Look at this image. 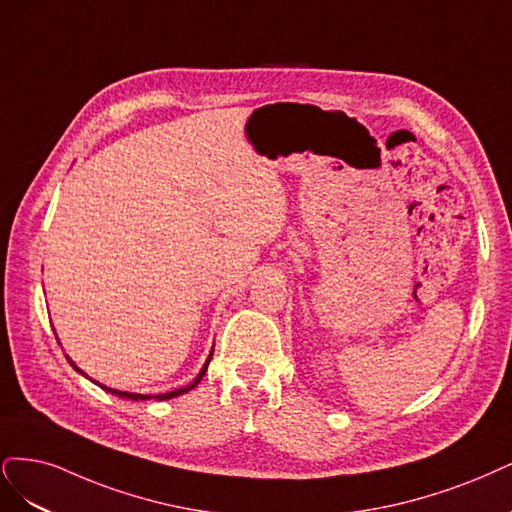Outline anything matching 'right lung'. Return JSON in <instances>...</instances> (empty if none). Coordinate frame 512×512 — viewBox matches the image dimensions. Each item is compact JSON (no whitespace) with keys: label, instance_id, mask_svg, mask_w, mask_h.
<instances>
[{"label":"right lung","instance_id":"obj_1","mask_svg":"<svg viewBox=\"0 0 512 512\" xmlns=\"http://www.w3.org/2000/svg\"><path fill=\"white\" fill-rule=\"evenodd\" d=\"M210 357H212V353H210ZM210 357L206 359V364H204V368H202V372L200 374H197V378H195V381L189 385V387H183V389H176V391H170V393H161V395H153V400H170V398H176V395H183V393H187V391H191L197 383H200L202 381V376L206 374V370H208V364H210ZM68 361H70V364L74 366V370H78L76 368V364H74V361L68 357ZM80 372V370H78ZM80 374H85V372H80ZM97 385H100V383H97ZM102 387V385H100ZM102 389H106V391H110L112 395H119V398H127V400H148V398H151V395H140V393H127V391H117V389H108V387H102Z\"/></svg>","mask_w":512,"mask_h":512}]
</instances>
